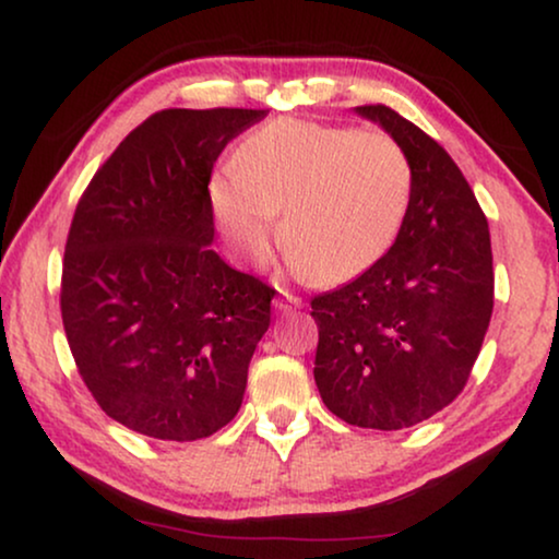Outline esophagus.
<instances>
[{
    "label": "esophagus",
    "instance_id": "obj_1",
    "mask_svg": "<svg viewBox=\"0 0 559 559\" xmlns=\"http://www.w3.org/2000/svg\"><path fill=\"white\" fill-rule=\"evenodd\" d=\"M274 308H277L280 312H293L297 308H302V300L297 295L285 293V289H282V293L274 297Z\"/></svg>",
    "mask_w": 559,
    "mask_h": 559
}]
</instances>
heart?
Returning <instances> with one entry per match:
<instances>
[{"label": "heart", "instance_id": "heart-1", "mask_svg": "<svg viewBox=\"0 0 559 559\" xmlns=\"http://www.w3.org/2000/svg\"><path fill=\"white\" fill-rule=\"evenodd\" d=\"M221 234L262 264L280 234L300 272L323 282L361 277L389 254L407 221L415 170L402 142L381 129L277 119L249 134L236 170L213 175Z\"/></svg>", "mask_w": 559, "mask_h": 559}]
</instances>
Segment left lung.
I'll return each mask as SVG.
<instances>
[{"instance_id": "obj_1", "label": "left lung", "mask_w": 559, "mask_h": 559, "mask_svg": "<svg viewBox=\"0 0 559 559\" xmlns=\"http://www.w3.org/2000/svg\"><path fill=\"white\" fill-rule=\"evenodd\" d=\"M402 142L415 193L389 254L348 285L312 297L316 384L343 423L404 430L468 384L493 312L486 213L453 157L384 104L356 109Z\"/></svg>"}]
</instances>
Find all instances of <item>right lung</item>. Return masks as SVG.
I'll return each mask as SVG.
<instances>
[{
	"label": "right lung",
	"instance_id": "add662e5",
	"mask_svg": "<svg viewBox=\"0 0 559 559\" xmlns=\"http://www.w3.org/2000/svg\"><path fill=\"white\" fill-rule=\"evenodd\" d=\"M266 114H152L75 205L60 280L68 346L98 407L147 438H209L241 407L274 287L211 249L209 182L226 144Z\"/></svg>",
	"mask_w": 559,
	"mask_h": 559
}]
</instances>
